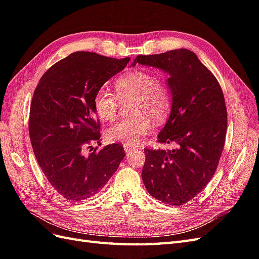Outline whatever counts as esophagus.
Returning <instances> with one entry per match:
<instances>
[{"label": "esophagus", "mask_w": 259, "mask_h": 259, "mask_svg": "<svg viewBox=\"0 0 259 259\" xmlns=\"http://www.w3.org/2000/svg\"><path fill=\"white\" fill-rule=\"evenodd\" d=\"M123 149H124V152H125V153H129V152H131L132 150H136L137 148L132 147V145H127V144H123Z\"/></svg>", "instance_id": "esophagus-1"}]
</instances>
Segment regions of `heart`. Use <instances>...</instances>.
<instances>
[{
	"label": "heart",
	"mask_w": 259,
	"mask_h": 259,
	"mask_svg": "<svg viewBox=\"0 0 259 259\" xmlns=\"http://www.w3.org/2000/svg\"><path fill=\"white\" fill-rule=\"evenodd\" d=\"M116 95L101 88L94 95V109L105 121L117 117L121 103L131 104L134 117L122 119L110 125L105 132L109 142H120L127 145L137 144L152 128L151 118L161 120L166 115L170 105L167 89L157 82V78L147 71H132L119 77L115 83Z\"/></svg>",
	"instance_id": "1"
}]
</instances>
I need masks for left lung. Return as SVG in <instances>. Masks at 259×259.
<instances>
[{"mask_svg":"<svg viewBox=\"0 0 259 259\" xmlns=\"http://www.w3.org/2000/svg\"><path fill=\"white\" fill-rule=\"evenodd\" d=\"M137 63L169 74L170 115L157 141L177 144V149L167 151L144 150L142 181L157 200L184 204L207 186L222 154L228 114L221 86L187 49L138 56L132 65Z\"/></svg>","mask_w":259,"mask_h":259,"instance_id":"8db88e82","label":"left lung"}]
</instances>
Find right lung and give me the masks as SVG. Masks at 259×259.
I'll use <instances>...</instances> for the list:
<instances>
[{
    "label": "right lung",
    "instance_id": "1",
    "mask_svg": "<svg viewBox=\"0 0 259 259\" xmlns=\"http://www.w3.org/2000/svg\"><path fill=\"white\" fill-rule=\"evenodd\" d=\"M129 61V57L73 52L52 65L37 85L28 123L31 147L48 183L66 200H85L99 193L123 160L120 144L98 152L95 148L88 155L85 149L101 141L95 93Z\"/></svg>",
    "mask_w": 259,
    "mask_h": 259
}]
</instances>
